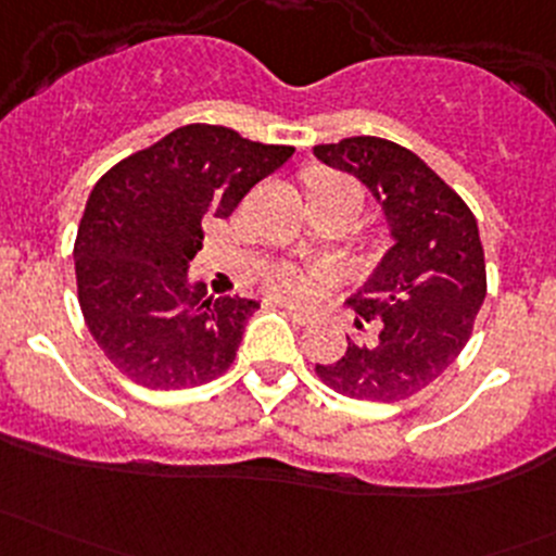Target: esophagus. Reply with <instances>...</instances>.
<instances>
[{
    "label": "esophagus",
    "mask_w": 556,
    "mask_h": 556,
    "mask_svg": "<svg viewBox=\"0 0 556 556\" xmlns=\"http://www.w3.org/2000/svg\"><path fill=\"white\" fill-rule=\"evenodd\" d=\"M282 306L288 309L290 317H293V323H299V325L314 323V314L309 309H304V306H293V304H282Z\"/></svg>",
    "instance_id": "obj_1"
}]
</instances>
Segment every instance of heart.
Listing matches in <instances>:
<instances>
[{"label":"heart","instance_id":"b5f03b06","mask_svg":"<svg viewBox=\"0 0 556 556\" xmlns=\"http://www.w3.org/2000/svg\"><path fill=\"white\" fill-rule=\"evenodd\" d=\"M339 195H352L361 206V190L355 182L341 177H328L314 188V199H339ZM257 279L271 295L285 301L309 299L314 293V274L304 271L301 266L290 261H271L257 268Z\"/></svg>","mask_w":556,"mask_h":556}]
</instances>
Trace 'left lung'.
Returning <instances> with one entry per match:
<instances>
[{
    "label": "left lung",
    "instance_id": "obj_1",
    "mask_svg": "<svg viewBox=\"0 0 556 556\" xmlns=\"http://www.w3.org/2000/svg\"><path fill=\"white\" fill-rule=\"evenodd\" d=\"M323 164L355 174L382 201L395 247L350 299L363 339L336 363H317L339 395L397 403L452 366L486 295L484 247L470 206L419 155L382 137L314 148Z\"/></svg>",
    "mask_w": 556,
    "mask_h": 556
}]
</instances>
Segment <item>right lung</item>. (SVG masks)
I'll return each mask as SVG.
<instances>
[{
  "label": "right lung",
  "mask_w": 556,
  "mask_h": 556,
  "mask_svg": "<svg viewBox=\"0 0 556 556\" xmlns=\"http://www.w3.org/2000/svg\"><path fill=\"white\" fill-rule=\"evenodd\" d=\"M295 148L250 142L190 123L117 161L93 185L77 226L83 317L106 361L148 390H188L223 377L257 301L210 299L188 282L204 223L226 220Z\"/></svg>",
  "instance_id": "right-lung-1"
}]
</instances>
